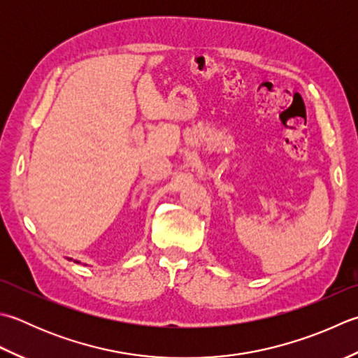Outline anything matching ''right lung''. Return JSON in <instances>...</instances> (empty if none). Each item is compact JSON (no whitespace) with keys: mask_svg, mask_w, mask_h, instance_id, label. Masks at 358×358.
Instances as JSON below:
<instances>
[{"mask_svg":"<svg viewBox=\"0 0 358 358\" xmlns=\"http://www.w3.org/2000/svg\"><path fill=\"white\" fill-rule=\"evenodd\" d=\"M66 259H68V261H73V259H71V257H66ZM74 262H77V264H80L79 261H74Z\"/></svg>","mask_w":358,"mask_h":358,"instance_id":"right-lung-1","label":"right lung"}]
</instances>
